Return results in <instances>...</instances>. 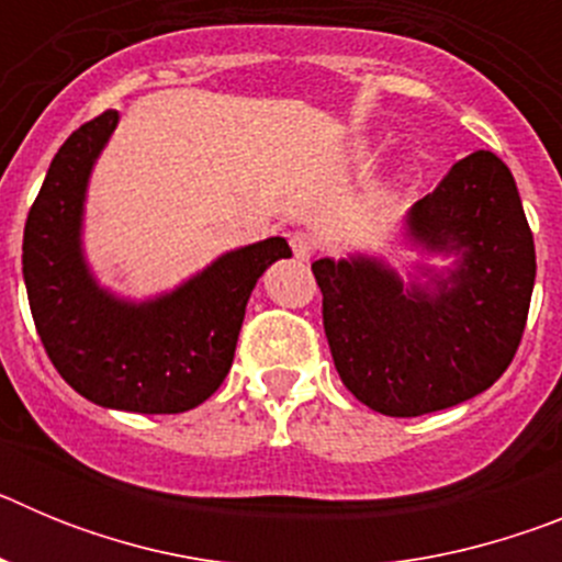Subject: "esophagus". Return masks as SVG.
I'll return each instance as SVG.
<instances>
[{"label": "esophagus", "instance_id": "1", "mask_svg": "<svg viewBox=\"0 0 562 562\" xmlns=\"http://www.w3.org/2000/svg\"><path fill=\"white\" fill-rule=\"evenodd\" d=\"M290 245H292V252H295L297 261H310L317 250V241L310 236V233H292Z\"/></svg>", "mask_w": 562, "mask_h": 562}]
</instances>
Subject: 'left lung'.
Listing matches in <instances>:
<instances>
[{
  "label": "left lung",
  "instance_id": "1",
  "mask_svg": "<svg viewBox=\"0 0 562 562\" xmlns=\"http://www.w3.org/2000/svg\"><path fill=\"white\" fill-rule=\"evenodd\" d=\"M408 238L456 267L422 270V286L376 258L312 265L337 374L385 416L434 414L490 389L518 351L538 270L518 186L493 151L456 162L411 207Z\"/></svg>",
  "mask_w": 562,
  "mask_h": 562
}]
</instances>
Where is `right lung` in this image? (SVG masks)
<instances>
[{
	"instance_id": "1",
	"label": "right lung",
	"mask_w": 562,
	"mask_h": 562,
	"mask_svg": "<svg viewBox=\"0 0 562 562\" xmlns=\"http://www.w3.org/2000/svg\"><path fill=\"white\" fill-rule=\"evenodd\" d=\"M117 126L106 109L69 134L27 213L22 272L44 351L89 402L132 414H182L231 371L247 301L261 272L290 258L272 236L225 252L160 297L132 304L98 284L81 247L83 200L98 154Z\"/></svg>"
}]
</instances>
